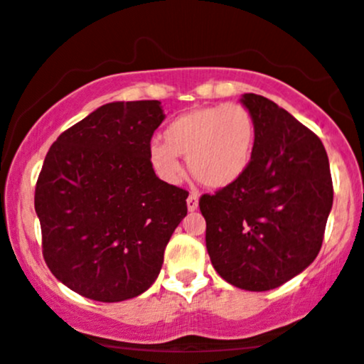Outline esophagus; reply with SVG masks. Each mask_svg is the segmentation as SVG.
<instances>
[{"instance_id": "1", "label": "esophagus", "mask_w": 364, "mask_h": 364, "mask_svg": "<svg viewBox=\"0 0 364 364\" xmlns=\"http://www.w3.org/2000/svg\"><path fill=\"white\" fill-rule=\"evenodd\" d=\"M198 193H196V191H191L190 193V196H188V200H186V205H188V210L190 212H195L196 208H198Z\"/></svg>"}]
</instances>
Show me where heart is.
I'll use <instances>...</instances> for the list:
<instances>
[{
	"mask_svg": "<svg viewBox=\"0 0 364 364\" xmlns=\"http://www.w3.org/2000/svg\"><path fill=\"white\" fill-rule=\"evenodd\" d=\"M253 141V118L240 104L195 107L171 121L164 141L149 145V161L159 178L178 183L183 174L178 156H185L200 185L220 190L246 173Z\"/></svg>",
	"mask_w": 364,
	"mask_h": 364,
	"instance_id": "b5f03b06",
	"label": "heart"
}]
</instances>
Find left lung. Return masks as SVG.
<instances>
[{"instance_id": "1", "label": "left lung", "mask_w": 364, "mask_h": 364, "mask_svg": "<svg viewBox=\"0 0 364 364\" xmlns=\"http://www.w3.org/2000/svg\"><path fill=\"white\" fill-rule=\"evenodd\" d=\"M255 124L246 173L202 195L205 243L217 274L245 291H269L315 260L333 202L323 144L270 99L245 94Z\"/></svg>"}]
</instances>
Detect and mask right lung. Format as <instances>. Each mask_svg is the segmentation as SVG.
<instances>
[{
    "label": "right lung",
    "mask_w": 364,
    "mask_h": 364,
    "mask_svg": "<svg viewBox=\"0 0 364 364\" xmlns=\"http://www.w3.org/2000/svg\"><path fill=\"white\" fill-rule=\"evenodd\" d=\"M166 118L159 101L109 102L63 132L36 185L43 255L80 296L118 303L156 282L164 250L186 215L188 191L149 161Z\"/></svg>",
    "instance_id": "1"
}]
</instances>
